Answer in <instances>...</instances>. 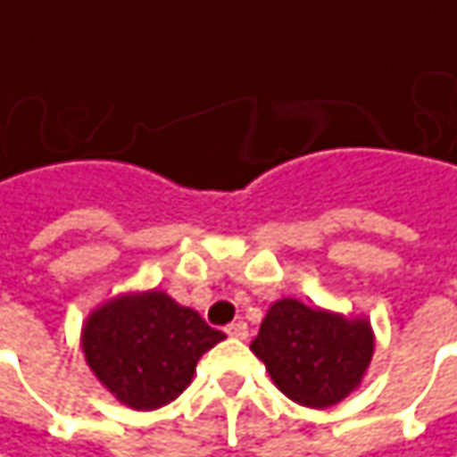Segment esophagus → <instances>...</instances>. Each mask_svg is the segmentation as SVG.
Returning <instances> with one entry per match:
<instances>
[{
    "mask_svg": "<svg viewBox=\"0 0 457 457\" xmlns=\"http://www.w3.org/2000/svg\"><path fill=\"white\" fill-rule=\"evenodd\" d=\"M226 333L231 336V338H246L249 336V325L246 323H241V320H237V323H231V325H226Z\"/></svg>",
    "mask_w": 457,
    "mask_h": 457,
    "instance_id": "34e87169",
    "label": "esophagus"
}]
</instances>
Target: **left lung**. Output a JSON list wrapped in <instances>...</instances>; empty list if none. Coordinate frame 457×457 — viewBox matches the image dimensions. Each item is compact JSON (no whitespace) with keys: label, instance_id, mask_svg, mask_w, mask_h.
Masks as SVG:
<instances>
[{"label":"left lung","instance_id":"1","mask_svg":"<svg viewBox=\"0 0 457 457\" xmlns=\"http://www.w3.org/2000/svg\"><path fill=\"white\" fill-rule=\"evenodd\" d=\"M371 323L282 297L272 303L252 341L277 389L292 402L325 410L353 395L374 359Z\"/></svg>","mask_w":457,"mask_h":457}]
</instances>
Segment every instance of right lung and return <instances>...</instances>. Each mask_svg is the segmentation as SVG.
Here are the masks:
<instances>
[{"instance_id": "obj_1", "label": "right lung", "mask_w": 457, "mask_h": 457, "mask_svg": "<svg viewBox=\"0 0 457 457\" xmlns=\"http://www.w3.org/2000/svg\"><path fill=\"white\" fill-rule=\"evenodd\" d=\"M223 338L167 292H124L88 312L80 351L109 395L129 410L150 412L183 395L195 363Z\"/></svg>"}]
</instances>
